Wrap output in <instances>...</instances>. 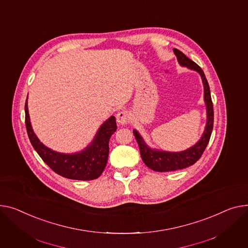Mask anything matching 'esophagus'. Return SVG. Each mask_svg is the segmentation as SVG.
<instances>
[{"mask_svg": "<svg viewBox=\"0 0 248 248\" xmlns=\"http://www.w3.org/2000/svg\"><path fill=\"white\" fill-rule=\"evenodd\" d=\"M130 121V117H129V113L126 110H122L117 114V122L120 124L125 125L129 123Z\"/></svg>", "mask_w": 248, "mask_h": 248, "instance_id": "1", "label": "esophagus"}]
</instances>
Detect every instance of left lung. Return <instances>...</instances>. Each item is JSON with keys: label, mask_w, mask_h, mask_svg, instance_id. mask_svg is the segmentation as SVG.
Wrapping results in <instances>:
<instances>
[{"label": "left lung", "mask_w": 248, "mask_h": 248, "mask_svg": "<svg viewBox=\"0 0 248 248\" xmlns=\"http://www.w3.org/2000/svg\"><path fill=\"white\" fill-rule=\"evenodd\" d=\"M173 52L177 58L178 62L181 65L199 72L200 75L202 76L203 88H204V101H205L206 110H207V122H206L204 133L202 139L199 140V142L194 144L192 147L188 148V150L185 152H180V153H169V152H160L156 150H152V148H150L145 144V142L143 141V140L141 139V137L140 136L138 131L134 130L135 138L140 146V155L143 162L145 163V166L155 171H159V172L183 170L194 164L201 158L203 152L205 151V147L209 142L212 128H213V105L211 101L209 86L203 71L202 70V68L199 64H196L193 61L188 59L183 52H180L179 49L173 48Z\"/></svg>", "instance_id": "1"}]
</instances>
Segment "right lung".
Here are the masks:
<instances>
[{
  "instance_id": "obj_1",
  "label": "right lung",
  "mask_w": 248,
  "mask_h": 248,
  "mask_svg": "<svg viewBox=\"0 0 248 248\" xmlns=\"http://www.w3.org/2000/svg\"><path fill=\"white\" fill-rule=\"evenodd\" d=\"M25 112V122L30 141L49 169L63 177L77 180H92L102 174L108 162L109 139L117 130L114 117H110L98 129L93 141L86 150L74 155H64L49 150L38 140L30 123L27 101Z\"/></svg>"
}]
</instances>
